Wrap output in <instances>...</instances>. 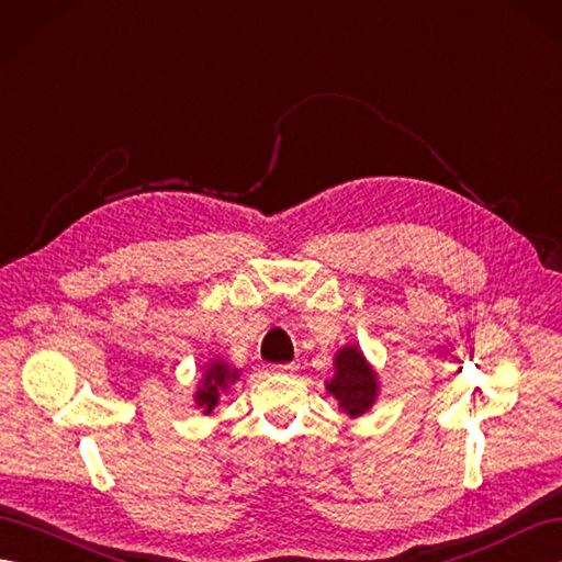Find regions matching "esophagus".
Masks as SVG:
<instances>
[{"label": "esophagus", "instance_id": "esophagus-1", "mask_svg": "<svg viewBox=\"0 0 562 562\" xmlns=\"http://www.w3.org/2000/svg\"><path fill=\"white\" fill-rule=\"evenodd\" d=\"M297 369V364H273L271 367V374H291V372H295Z\"/></svg>", "mask_w": 562, "mask_h": 562}]
</instances>
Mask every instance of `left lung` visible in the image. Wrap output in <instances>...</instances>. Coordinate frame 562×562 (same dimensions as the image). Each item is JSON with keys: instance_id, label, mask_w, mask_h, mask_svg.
<instances>
[{"instance_id": "1", "label": "left lung", "mask_w": 562, "mask_h": 562, "mask_svg": "<svg viewBox=\"0 0 562 562\" xmlns=\"http://www.w3.org/2000/svg\"><path fill=\"white\" fill-rule=\"evenodd\" d=\"M326 391L334 395L340 413L352 419L372 409L379 398V374L358 344L336 350L334 376L326 381Z\"/></svg>"}]
</instances>
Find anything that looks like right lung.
Segmentation results:
<instances>
[{
  "instance_id": "right-lung-1",
  "label": "right lung",
  "mask_w": 562,
  "mask_h": 562,
  "mask_svg": "<svg viewBox=\"0 0 562 562\" xmlns=\"http://www.w3.org/2000/svg\"><path fill=\"white\" fill-rule=\"evenodd\" d=\"M238 379H240V369H236L224 358H216L204 364V372L193 393V401L202 409V415H212L218 407L222 395H226Z\"/></svg>"
}]
</instances>
